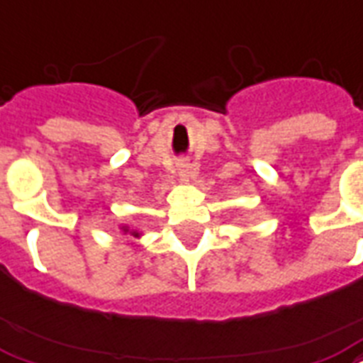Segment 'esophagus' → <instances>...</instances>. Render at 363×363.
<instances>
[{
  "label": "esophagus",
  "mask_w": 363,
  "mask_h": 363,
  "mask_svg": "<svg viewBox=\"0 0 363 363\" xmlns=\"http://www.w3.org/2000/svg\"><path fill=\"white\" fill-rule=\"evenodd\" d=\"M179 177H181L182 181H186L188 177H190V169H188V163H179Z\"/></svg>",
  "instance_id": "1"
}]
</instances>
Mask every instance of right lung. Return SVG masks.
Returning a JSON list of instances; mask_svg holds the SVG:
<instances>
[{
    "label": "right lung",
    "instance_id": "1",
    "mask_svg": "<svg viewBox=\"0 0 363 363\" xmlns=\"http://www.w3.org/2000/svg\"><path fill=\"white\" fill-rule=\"evenodd\" d=\"M123 232H129V228H127V226H123ZM129 234H131L133 238H138V236H140V234H138L137 230H131V232H129Z\"/></svg>",
    "mask_w": 363,
    "mask_h": 363
}]
</instances>
